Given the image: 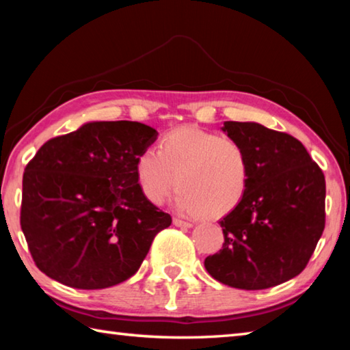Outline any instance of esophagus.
Listing matches in <instances>:
<instances>
[{
    "label": "esophagus",
    "mask_w": 350,
    "mask_h": 350,
    "mask_svg": "<svg viewBox=\"0 0 350 350\" xmlns=\"http://www.w3.org/2000/svg\"><path fill=\"white\" fill-rule=\"evenodd\" d=\"M173 224L176 225V227H180V228H191V227H193L191 222L182 221V219H179V217H174V219H173Z\"/></svg>",
    "instance_id": "obj_1"
}]
</instances>
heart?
Wrapping results in <instances>:
<instances>
[{"instance_id": "1", "label": "heart", "mask_w": 350, "mask_h": 350, "mask_svg": "<svg viewBox=\"0 0 350 350\" xmlns=\"http://www.w3.org/2000/svg\"><path fill=\"white\" fill-rule=\"evenodd\" d=\"M250 157L230 135L194 125L176 128L135 159V177L144 196L162 205L177 185L176 206L205 217L224 216L244 199L250 185Z\"/></svg>"}]
</instances>
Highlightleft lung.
<instances>
[{
  "label": "left lung",
  "instance_id": "1",
  "mask_svg": "<svg viewBox=\"0 0 350 350\" xmlns=\"http://www.w3.org/2000/svg\"><path fill=\"white\" fill-rule=\"evenodd\" d=\"M250 157V185L219 221L224 245L205 259L216 281L242 290L278 286L306 269L325 224V180L293 135L254 122H225Z\"/></svg>",
  "mask_w": 350,
  "mask_h": 350
}]
</instances>
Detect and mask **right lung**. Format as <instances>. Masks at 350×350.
I'll list each match as a JSON object with an SVG mask.
<instances>
[{"instance_id": "add662e5", "label": "right lung", "mask_w": 350, "mask_h": 350, "mask_svg": "<svg viewBox=\"0 0 350 350\" xmlns=\"http://www.w3.org/2000/svg\"><path fill=\"white\" fill-rule=\"evenodd\" d=\"M156 139L139 122H91L40 148L23 174L20 224L44 275L96 290L139 270L171 225L135 177V159Z\"/></svg>"}]
</instances>
